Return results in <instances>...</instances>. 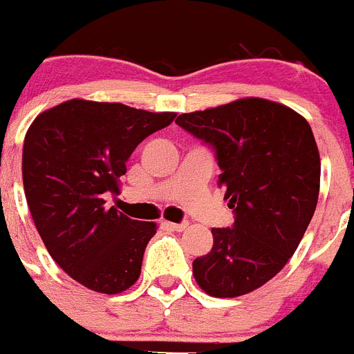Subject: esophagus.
<instances>
[{
    "label": "esophagus",
    "mask_w": 354,
    "mask_h": 354,
    "mask_svg": "<svg viewBox=\"0 0 354 354\" xmlns=\"http://www.w3.org/2000/svg\"><path fill=\"white\" fill-rule=\"evenodd\" d=\"M167 227H171L173 231H183L188 227V223H181V224H176V223H166Z\"/></svg>",
    "instance_id": "esophagus-1"
}]
</instances>
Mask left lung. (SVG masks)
<instances>
[{
	"label": "left lung",
	"mask_w": 354,
	"mask_h": 354,
	"mask_svg": "<svg viewBox=\"0 0 354 354\" xmlns=\"http://www.w3.org/2000/svg\"><path fill=\"white\" fill-rule=\"evenodd\" d=\"M176 123L214 145L217 187L236 214L233 230L212 227V250L194 260L195 281L216 298L248 295L281 272L315 212L320 154L312 128L262 97L183 113Z\"/></svg>",
	"instance_id": "1"
}]
</instances>
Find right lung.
<instances>
[{"label":"right lung","instance_id":"add662e5","mask_svg":"<svg viewBox=\"0 0 354 354\" xmlns=\"http://www.w3.org/2000/svg\"><path fill=\"white\" fill-rule=\"evenodd\" d=\"M176 113L70 99L39 114L24 142V190L49 255L82 286L118 295L140 277L157 224L135 221L106 195L120 194L127 160Z\"/></svg>","mask_w":354,"mask_h":354}]
</instances>
